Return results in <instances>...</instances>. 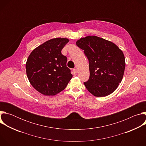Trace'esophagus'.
Here are the masks:
<instances>
[{"instance_id": "obj_1", "label": "esophagus", "mask_w": 146, "mask_h": 146, "mask_svg": "<svg viewBox=\"0 0 146 146\" xmlns=\"http://www.w3.org/2000/svg\"><path fill=\"white\" fill-rule=\"evenodd\" d=\"M77 73H78V70L76 69H73V75L76 76L77 74Z\"/></svg>"}]
</instances>
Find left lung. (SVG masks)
I'll use <instances>...</instances> for the list:
<instances>
[{
    "instance_id": "8db88e82",
    "label": "left lung",
    "mask_w": 146,
    "mask_h": 146,
    "mask_svg": "<svg viewBox=\"0 0 146 146\" xmlns=\"http://www.w3.org/2000/svg\"><path fill=\"white\" fill-rule=\"evenodd\" d=\"M76 45L84 50L89 61L90 77L84 82L88 91L96 97L113 93L121 82L125 68L122 51L111 41L95 36L81 38Z\"/></svg>"
}]
</instances>
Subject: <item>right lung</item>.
<instances>
[{"instance_id":"obj_1","label":"right lung","mask_w":146,"mask_h":146,"mask_svg":"<svg viewBox=\"0 0 146 146\" xmlns=\"http://www.w3.org/2000/svg\"><path fill=\"white\" fill-rule=\"evenodd\" d=\"M69 42L66 38L49 40L29 55L26 64L27 74L31 85L44 95H55L67 86L73 75L66 66L67 57L62 50Z\"/></svg>"}]
</instances>
